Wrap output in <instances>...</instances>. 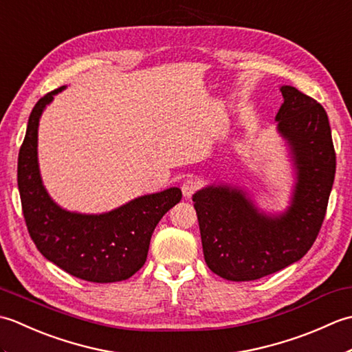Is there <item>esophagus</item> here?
Wrapping results in <instances>:
<instances>
[{"instance_id": "1", "label": "esophagus", "mask_w": 352, "mask_h": 352, "mask_svg": "<svg viewBox=\"0 0 352 352\" xmlns=\"http://www.w3.org/2000/svg\"><path fill=\"white\" fill-rule=\"evenodd\" d=\"M199 186H201V183H199V180L197 177H189V178H186V180L183 182V184H182V190H183V195L184 197H192L193 193H195L198 189H199Z\"/></svg>"}]
</instances>
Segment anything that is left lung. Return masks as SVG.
<instances>
[{
  "label": "left lung",
  "mask_w": 352,
  "mask_h": 352,
  "mask_svg": "<svg viewBox=\"0 0 352 352\" xmlns=\"http://www.w3.org/2000/svg\"><path fill=\"white\" fill-rule=\"evenodd\" d=\"M278 131L296 169L292 204L278 216L260 213L230 186H207L193 195L207 266L230 281H251L302 258L315 243L336 174V153L325 109L292 86L281 89Z\"/></svg>",
  "instance_id": "left-lung-1"
}]
</instances>
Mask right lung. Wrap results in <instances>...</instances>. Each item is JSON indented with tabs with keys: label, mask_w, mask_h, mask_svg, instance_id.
<instances>
[{
	"label": "right lung",
	"mask_w": 352,
	"mask_h": 352,
	"mask_svg": "<svg viewBox=\"0 0 352 352\" xmlns=\"http://www.w3.org/2000/svg\"><path fill=\"white\" fill-rule=\"evenodd\" d=\"M58 87L36 102L18 155V189L30 237L45 258L65 272L92 283L130 278L145 265L157 223L182 199L170 188L144 195L102 214L63 210L48 195L37 164V126Z\"/></svg>",
	"instance_id": "add662e5"
}]
</instances>
